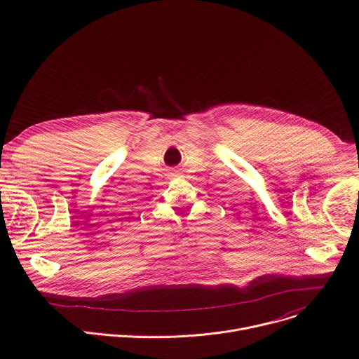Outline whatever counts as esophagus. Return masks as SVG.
<instances>
[{"label":"esophagus","instance_id":"obj_1","mask_svg":"<svg viewBox=\"0 0 359 359\" xmlns=\"http://www.w3.org/2000/svg\"><path fill=\"white\" fill-rule=\"evenodd\" d=\"M172 175H173V173H172Z\"/></svg>","mask_w":359,"mask_h":359}]
</instances>
